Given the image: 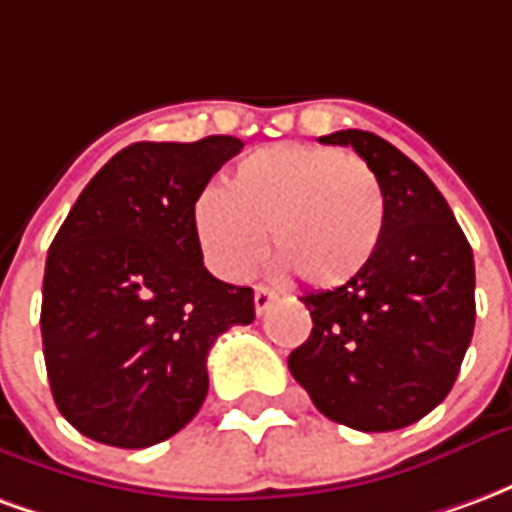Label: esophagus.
<instances>
[{"mask_svg":"<svg viewBox=\"0 0 512 512\" xmlns=\"http://www.w3.org/2000/svg\"><path fill=\"white\" fill-rule=\"evenodd\" d=\"M277 301V293L274 290H268V288H255V312L257 315H263V312L271 307Z\"/></svg>","mask_w":512,"mask_h":512,"instance_id":"1","label":"esophagus"}]
</instances>
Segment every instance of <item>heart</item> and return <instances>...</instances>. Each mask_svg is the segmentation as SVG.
Here are the masks:
<instances>
[{
  "mask_svg": "<svg viewBox=\"0 0 512 512\" xmlns=\"http://www.w3.org/2000/svg\"><path fill=\"white\" fill-rule=\"evenodd\" d=\"M279 274L334 288L365 271L384 233V191L351 150L279 142L246 156L227 189L205 186L191 200V233L205 263L244 279L266 249Z\"/></svg>",
  "mask_w": 512,
  "mask_h": 512,
  "instance_id": "b5f03b06",
  "label": "heart"
}]
</instances>
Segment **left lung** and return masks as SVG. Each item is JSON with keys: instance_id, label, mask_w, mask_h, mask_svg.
I'll use <instances>...</instances> for the list:
<instances>
[{"instance_id": "left-lung-1", "label": "left lung", "mask_w": 512, "mask_h": 512, "mask_svg": "<svg viewBox=\"0 0 512 512\" xmlns=\"http://www.w3.org/2000/svg\"><path fill=\"white\" fill-rule=\"evenodd\" d=\"M351 145L384 191V233L354 279L307 293L312 334L288 367L323 417L365 433L406 428L444 397L474 332V257L450 205L422 169L359 128Z\"/></svg>"}]
</instances>
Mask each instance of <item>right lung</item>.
<instances>
[{
	"label": "right lung",
	"instance_id": "obj_1",
	"mask_svg": "<svg viewBox=\"0 0 512 512\" xmlns=\"http://www.w3.org/2000/svg\"><path fill=\"white\" fill-rule=\"evenodd\" d=\"M235 136L134 142L106 161L51 241L40 332L51 395L87 439L142 450L208 395V351L255 321V293L202 266L191 200Z\"/></svg>",
	"mask_w": 512,
	"mask_h": 512
}]
</instances>
